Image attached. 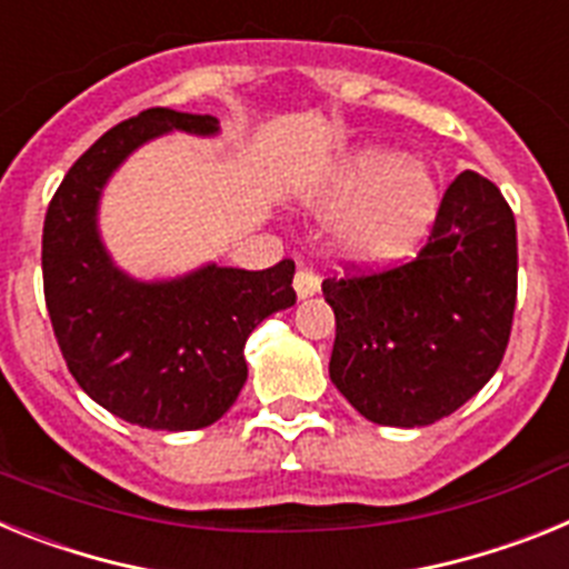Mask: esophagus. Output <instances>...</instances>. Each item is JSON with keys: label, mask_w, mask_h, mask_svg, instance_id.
<instances>
[{"label": "esophagus", "mask_w": 569, "mask_h": 569, "mask_svg": "<svg viewBox=\"0 0 569 569\" xmlns=\"http://www.w3.org/2000/svg\"><path fill=\"white\" fill-rule=\"evenodd\" d=\"M293 290L299 299H310V296L319 293V276L310 273V270H299L293 279Z\"/></svg>", "instance_id": "obj_1"}]
</instances>
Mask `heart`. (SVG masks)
Returning <instances> with one entry per match:
<instances>
[{
	"mask_svg": "<svg viewBox=\"0 0 569 569\" xmlns=\"http://www.w3.org/2000/svg\"><path fill=\"white\" fill-rule=\"evenodd\" d=\"M316 210L336 216L333 250L356 268H390L425 239L439 213V184L425 162L359 148L333 168Z\"/></svg>",
	"mask_w": 569,
	"mask_h": 569,
	"instance_id": "heart-1",
	"label": "heart"
}]
</instances>
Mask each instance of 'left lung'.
<instances>
[{
    "label": "left lung",
    "mask_w": 569,
    "mask_h": 569,
    "mask_svg": "<svg viewBox=\"0 0 569 569\" xmlns=\"http://www.w3.org/2000/svg\"><path fill=\"white\" fill-rule=\"evenodd\" d=\"M516 279L510 204L465 170L413 261L321 281L336 313L330 379L376 425L427 427L456 413L505 359Z\"/></svg>",
    "instance_id": "1"
}]
</instances>
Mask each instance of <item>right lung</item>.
<instances>
[{
	"label": "right lung",
	"instance_id": "right-lung-1",
	"mask_svg": "<svg viewBox=\"0 0 569 569\" xmlns=\"http://www.w3.org/2000/svg\"><path fill=\"white\" fill-rule=\"evenodd\" d=\"M216 136L219 119L150 108L110 128L68 170L42 230L44 305L68 370L90 399L148 430L222 419L248 381L244 341L296 305L290 259L268 270L202 264L144 281L116 268L99 233L110 176L164 133Z\"/></svg>",
	"mask_w": 569,
	"mask_h": 569
}]
</instances>
